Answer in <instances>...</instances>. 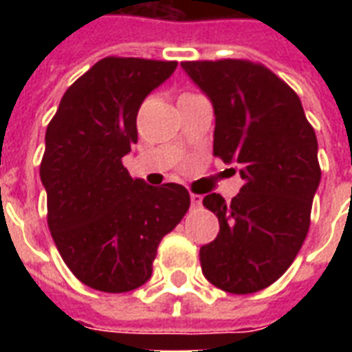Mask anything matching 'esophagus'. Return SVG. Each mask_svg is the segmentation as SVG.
<instances>
[{
	"instance_id": "1",
	"label": "esophagus",
	"mask_w": 352,
	"mask_h": 352,
	"mask_svg": "<svg viewBox=\"0 0 352 352\" xmlns=\"http://www.w3.org/2000/svg\"><path fill=\"white\" fill-rule=\"evenodd\" d=\"M190 199H192L193 208H195V206H201V203H203V197H201V195H197V193H192V195H190Z\"/></svg>"
}]
</instances>
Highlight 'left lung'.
<instances>
[{"instance_id": "obj_1", "label": "left lung", "mask_w": 352, "mask_h": 352, "mask_svg": "<svg viewBox=\"0 0 352 352\" xmlns=\"http://www.w3.org/2000/svg\"><path fill=\"white\" fill-rule=\"evenodd\" d=\"M181 65L214 106V155L239 164L245 181L232 203L203 199L219 234L201 246V268L217 289L252 294L281 278L305 241L322 179L316 133L298 95L261 63Z\"/></svg>"}]
</instances>
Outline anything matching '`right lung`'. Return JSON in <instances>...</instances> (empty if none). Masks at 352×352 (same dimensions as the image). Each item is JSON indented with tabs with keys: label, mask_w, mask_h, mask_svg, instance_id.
Instances as JSON below:
<instances>
[{
	"label": "right lung",
	"mask_w": 352,
	"mask_h": 352,
	"mask_svg": "<svg viewBox=\"0 0 352 352\" xmlns=\"http://www.w3.org/2000/svg\"><path fill=\"white\" fill-rule=\"evenodd\" d=\"M175 67L104 58L65 91L47 126V225L69 270L91 289L118 294L146 283L159 243L190 208L184 186H149L122 164L138 140V107Z\"/></svg>",
	"instance_id": "right-lung-1"
}]
</instances>
